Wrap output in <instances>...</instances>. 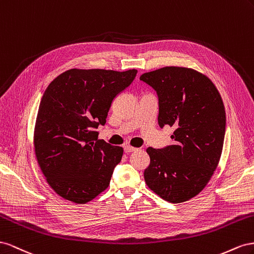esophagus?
<instances>
[{"label": "esophagus", "instance_id": "esophagus-1", "mask_svg": "<svg viewBox=\"0 0 254 254\" xmlns=\"http://www.w3.org/2000/svg\"><path fill=\"white\" fill-rule=\"evenodd\" d=\"M136 150V148L131 147V146H125V152L126 153H131V152H134Z\"/></svg>", "mask_w": 254, "mask_h": 254}]
</instances>
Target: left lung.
<instances>
[{"label":"left lung","mask_w":254,"mask_h":254,"mask_svg":"<svg viewBox=\"0 0 254 254\" xmlns=\"http://www.w3.org/2000/svg\"><path fill=\"white\" fill-rule=\"evenodd\" d=\"M140 79L157 93L159 127L173 128L172 144L147 149L144 181L164 200L181 203L203 190L218 166L226 133L222 99L211 79L190 68L164 67Z\"/></svg>","instance_id":"8db88e82"}]
</instances>
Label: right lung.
<instances>
[{"instance_id": "1", "label": "right lung", "mask_w": 254, "mask_h": 254, "mask_svg": "<svg viewBox=\"0 0 254 254\" xmlns=\"http://www.w3.org/2000/svg\"><path fill=\"white\" fill-rule=\"evenodd\" d=\"M136 74L135 69H70L47 87L35 126V153L47 182L64 199L86 203L110 185L123 149L99 140L97 128Z\"/></svg>"}]
</instances>
